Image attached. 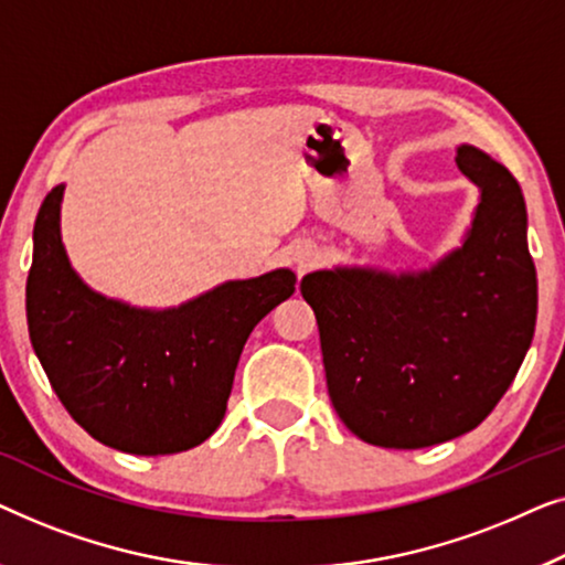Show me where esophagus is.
Segmentation results:
<instances>
[{
    "label": "esophagus",
    "instance_id": "obj_1",
    "mask_svg": "<svg viewBox=\"0 0 565 565\" xmlns=\"http://www.w3.org/2000/svg\"><path fill=\"white\" fill-rule=\"evenodd\" d=\"M297 266L299 268H307V266H312V260H315V250H309V248H305V250H299L297 253Z\"/></svg>",
    "mask_w": 565,
    "mask_h": 565
}]
</instances>
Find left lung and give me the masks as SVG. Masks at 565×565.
<instances>
[{"mask_svg":"<svg viewBox=\"0 0 565 565\" xmlns=\"http://www.w3.org/2000/svg\"><path fill=\"white\" fill-rule=\"evenodd\" d=\"M458 169L481 189L463 248L419 274L335 268L301 279L320 328L338 417L381 448H427L491 415L518 376L537 317L518 179L479 148Z\"/></svg>","mask_w":565,"mask_h":565,"instance_id":"obj_1","label":"left lung"}]
</instances>
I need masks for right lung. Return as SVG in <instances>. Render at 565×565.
I'll return each instance as SVG.
<instances>
[{
  "instance_id": "1",
  "label": "right lung",
  "mask_w": 565,
  "mask_h": 565,
  "mask_svg": "<svg viewBox=\"0 0 565 565\" xmlns=\"http://www.w3.org/2000/svg\"><path fill=\"white\" fill-rule=\"evenodd\" d=\"M63 186L41 204L28 274V328L53 392L109 448L166 456L204 443L225 417L243 345L294 294L286 268L227 281L179 309L105 299L71 271L58 233Z\"/></svg>"
}]
</instances>
